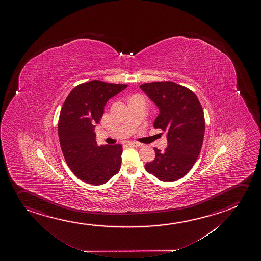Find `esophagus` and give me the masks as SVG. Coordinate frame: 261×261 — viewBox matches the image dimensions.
Here are the masks:
<instances>
[{
	"label": "esophagus",
	"instance_id": "esophagus-1",
	"mask_svg": "<svg viewBox=\"0 0 261 261\" xmlns=\"http://www.w3.org/2000/svg\"><path fill=\"white\" fill-rule=\"evenodd\" d=\"M127 146H139L140 145H139V143L137 142H128L127 143Z\"/></svg>",
	"mask_w": 261,
	"mask_h": 261
}]
</instances>
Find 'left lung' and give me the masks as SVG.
Listing matches in <instances>:
<instances>
[{"label":"left lung","instance_id":"8db88e82","mask_svg":"<svg viewBox=\"0 0 261 261\" xmlns=\"http://www.w3.org/2000/svg\"><path fill=\"white\" fill-rule=\"evenodd\" d=\"M140 88L159 108L153 127L166 132L168 141L164 152L154 148L155 158L145 168L159 180H177L191 170L202 149L205 132L202 105L191 90L173 82L146 83Z\"/></svg>","mask_w":261,"mask_h":261}]
</instances>
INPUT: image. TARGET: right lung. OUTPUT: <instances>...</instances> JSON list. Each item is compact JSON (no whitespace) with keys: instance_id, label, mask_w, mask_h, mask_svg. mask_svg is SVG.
<instances>
[{"instance_id":"add662e5","label":"right lung","mask_w":261,"mask_h":261,"mask_svg":"<svg viewBox=\"0 0 261 261\" xmlns=\"http://www.w3.org/2000/svg\"><path fill=\"white\" fill-rule=\"evenodd\" d=\"M126 87L91 81L73 88L63 104L58 124L60 147L70 170L87 184H105L120 170L122 146H97L94 130L108 99Z\"/></svg>"}]
</instances>
